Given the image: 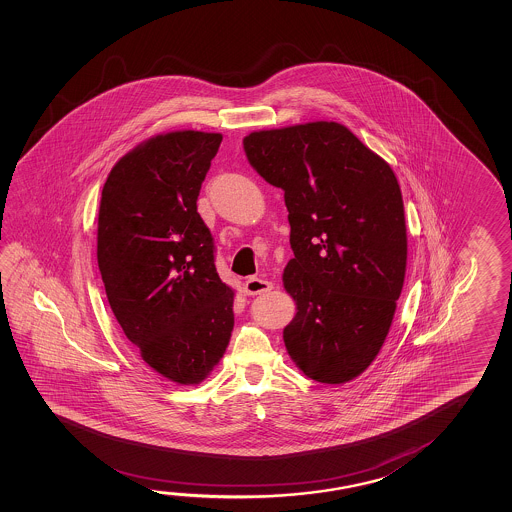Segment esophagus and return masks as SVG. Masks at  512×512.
<instances>
[{
  "label": "esophagus",
  "mask_w": 512,
  "mask_h": 512,
  "mask_svg": "<svg viewBox=\"0 0 512 512\" xmlns=\"http://www.w3.org/2000/svg\"><path fill=\"white\" fill-rule=\"evenodd\" d=\"M271 289H273V284L266 280V278L252 277L244 282V291H246V294H250V296L269 293Z\"/></svg>",
  "instance_id": "1"
}]
</instances>
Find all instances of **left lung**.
<instances>
[{"label":"left lung","mask_w":512,"mask_h":512,"mask_svg":"<svg viewBox=\"0 0 512 512\" xmlns=\"http://www.w3.org/2000/svg\"><path fill=\"white\" fill-rule=\"evenodd\" d=\"M244 151L284 191L294 259L284 289L289 357L321 384H344L375 361L407 268L402 191L386 160L336 121L259 130Z\"/></svg>","instance_id":"obj_1"}]
</instances>
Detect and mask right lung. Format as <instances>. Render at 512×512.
<instances>
[{
    "instance_id": "obj_1",
    "label": "right lung",
    "mask_w": 512,
    "mask_h": 512,
    "mask_svg": "<svg viewBox=\"0 0 512 512\" xmlns=\"http://www.w3.org/2000/svg\"><path fill=\"white\" fill-rule=\"evenodd\" d=\"M223 135L176 130L110 169L98 214V268L110 309L153 371L180 386L209 377L234 330L235 291L216 271L196 210Z\"/></svg>"
}]
</instances>
